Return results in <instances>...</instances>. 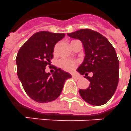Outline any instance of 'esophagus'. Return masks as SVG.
<instances>
[{
  "label": "esophagus",
  "instance_id": "obj_1",
  "mask_svg": "<svg viewBox=\"0 0 131 131\" xmlns=\"http://www.w3.org/2000/svg\"><path fill=\"white\" fill-rule=\"evenodd\" d=\"M72 77L74 78V79H77V80H79V79H81V77L79 75H77V74H72Z\"/></svg>",
  "mask_w": 131,
  "mask_h": 131
}]
</instances>
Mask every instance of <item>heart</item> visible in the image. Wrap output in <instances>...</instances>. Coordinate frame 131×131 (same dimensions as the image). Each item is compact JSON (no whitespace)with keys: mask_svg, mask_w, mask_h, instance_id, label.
I'll list each match as a JSON object with an SVG mask.
<instances>
[{"mask_svg":"<svg viewBox=\"0 0 131 131\" xmlns=\"http://www.w3.org/2000/svg\"><path fill=\"white\" fill-rule=\"evenodd\" d=\"M72 41H74V40H72ZM55 50L56 49H54V52H55ZM78 64H79V62L77 60H62L59 62V67L66 71H73L77 67Z\"/></svg>","mask_w":131,"mask_h":131,"instance_id":"obj_1","label":"heart"}]
</instances>
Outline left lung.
<instances>
[{"mask_svg": "<svg viewBox=\"0 0 131 131\" xmlns=\"http://www.w3.org/2000/svg\"><path fill=\"white\" fill-rule=\"evenodd\" d=\"M81 40L85 58L77 71L89 80L86 89L79 90L82 99L95 106L107 103L113 96L119 79V61L113 45L103 35L91 29H81L68 34ZM92 72L91 78L87 77Z\"/></svg>", "mask_w": 131, "mask_h": 131, "instance_id": "1", "label": "left lung"}]
</instances>
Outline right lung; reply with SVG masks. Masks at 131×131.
<instances>
[{"mask_svg":"<svg viewBox=\"0 0 131 131\" xmlns=\"http://www.w3.org/2000/svg\"><path fill=\"white\" fill-rule=\"evenodd\" d=\"M63 33L40 31L34 34L18 50L16 58L17 74L28 96L38 103L54 101L61 93L64 83L71 76L54 67L52 76L45 72L50 69L56 44Z\"/></svg>","mask_w":131,"mask_h":131,"instance_id":"right-lung-1","label":"right lung"}]
</instances>
